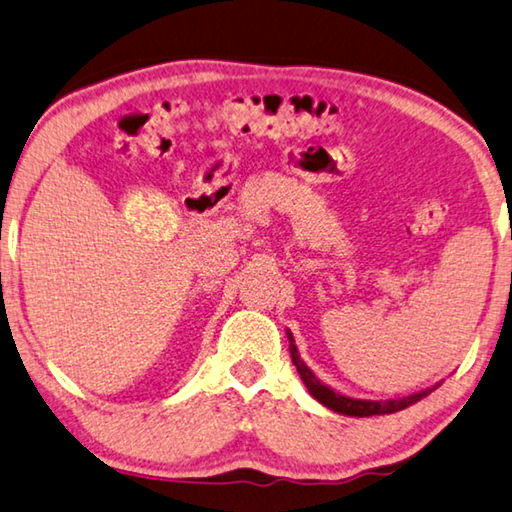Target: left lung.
Instances as JSON below:
<instances>
[{"mask_svg": "<svg viewBox=\"0 0 512 512\" xmlns=\"http://www.w3.org/2000/svg\"><path fill=\"white\" fill-rule=\"evenodd\" d=\"M288 339H290V355H292V364L297 366V371L301 375L303 384H306L310 396L315 398L321 405L328 407L330 411H337L342 416H357V418H366V416H382V414H396V411L407 409L411 405H416L418 400H423L425 396H429L434 389H438V384L434 387H427L418 393H411V396H402V398H389V400H362V398H351L344 396L335 389H330L328 384L321 382L315 373H312L310 366L301 360L299 348L294 344V337L288 330Z\"/></svg>", "mask_w": 512, "mask_h": 512, "instance_id": "8db88e82", "label": "left lung"}]
</instances>
